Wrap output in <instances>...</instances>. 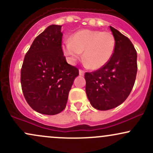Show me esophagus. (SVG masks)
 Instances as JSON below:
<instances>
[{
    "mask_svg": "<svg viewBox=\"0 0 153 153\" xmlns=\"http://www.w3.org/2000/svg\"><path fill=\"white\" fill-rule=\"evenodd\" d=\"M79 74H80V75H84V74H85V71H82V70H81V69H80L79 70Z\"/></svg>",
    "mask_w": 153,
    "mask_h": 153,
    "instance_id": "obj_1",
    "label": "esophagus"
}]
</instances>
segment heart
I'll return each instance as SVG.
<instances>
[{"instance_id": "b5f03b06", "label": "heart", "mask_w": 153, "mask_h": 153, "mask_svg": "<svg viewBox=\"0 0 153 153\" xmlns=\"http://www.w3.org/2000/svg\"><path fill=\"white\" fill-rule=\"evenodd\" d=\"M116 47L114 36L109 31L82 29L72 35L62 45L63 53L71 62L82 58L89 68L98 70L110 61Z\"/></svg>"}]
</instances>
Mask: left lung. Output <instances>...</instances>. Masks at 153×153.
<instances>
[{"label": "left lung", "mask_w": 153, "mask_h": 153, "mask_svg": "<svg viewBox=\"0 0 153 153\" xmlns=\"http://www.w3.org/2000/svg\"><path fill=\"white\" fill-rule=\"evenodd\" d=\"M116 39L111 59L97 71L85 73V91L94 108L106 111L124 102L131 90L137 72V51L129 38L110 26Z\"/></svg>", "instance_id": "8db88e82"}]
</instances>
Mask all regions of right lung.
<instances>
[{"label": "right lung", "instance_id": "add662e5", "mask_svg": "<svg viewBox=\"0 0 153 153\" xmlns=\"http://www.w3.org/2000/svg\"><path fill=\"white\" fill-rule=\"evenodd\" d=\"M62 26L51 25L38 35L26 52L21 70V84L26 102L47 115L66 107L76 67L67 62L62 49Z\"/></svg>", "mask_w": 153, "mask_h": 153}]
</instances>
